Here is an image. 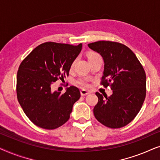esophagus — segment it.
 I'll list each match as a JSON object with an SVG mask.
<instances>
[{
  "instance_id": "34e87169",
  "label": "esophagus",
  "mask_w": 160,
  "mask_h": 160,
  "mask_svg": "<svg viewBox=\"0 0 160 160\" xmlns=\"http://www.w3.org/2000/svg\"><path fill=\"white\" fill-rule=\"evenodd\" d=\"M89 92H90L87 91L86 89H82V90H81V95H82V96H85L88 95V94H89Z\"/></svg>"
}]
</instances>
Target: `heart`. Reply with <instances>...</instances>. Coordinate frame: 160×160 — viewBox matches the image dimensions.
Instances as JSON below:
<instances>
[{
	"mask_svg": "<svg viewBox=\"0 0 160 160\" xmlns=\"http://www.w3.org/2000/svg\"><path fill=\"white\" fill-rule=\"evenodd\" d=\"M94 57H99V55H98V54H95V53H90V54H89L88 58H94ZM73 64L72 65V67H73ZM77 83H78V84H79V85H81V86L84 87L89 86V83L87 82V81L84 80V79H81V80H79V81H78Z\"/></svg>",
	"mask_w": 160,
	"mask_h": 160,
	"instance_id": "obj_1",
	"label": "heart"
}]
</instances>
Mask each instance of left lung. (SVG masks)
<instances>
[{"label": "left lung", "mask_w": 160, "mask_h": 160, "mask_svg": "<svg viewBox=\"0 0 160 160\" xmlns=\"http://www.w3.org/2000/svg\"><path fill=\"white\" fill-rule=\"evenodd\" d=\"M88 47L104 61L101 84L111 85L112 95L104 98L96 92L98 102L93 109L97 120L110 128L126 126L141 110L146 98V77L137 57L125 45L112 41H97ZM104 96V95H103Z\"/></svg>", "instance_id": "left-lung-1"}]
</instances>
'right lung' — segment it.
Masks as SVG:
<instances>
[{
    "label": "right lung",
    "mask_w": 160,
    "mask_h": 160,
    "mask_svg": "<svg viewBox=\"0 0 160 160\" xmlns=\"http://www.w3.org/2000/svg\"><path fill=\"white\" fill-rule=\"evenodd\" d=\"M82 48V43H43L21 62L17 76V99L26 116L36 126L54 130L69 119L73 104L80 98L79 89L71 86L60 94L52 91L51 85L59 78L68 76Z\"/></svg>",
    "instance_id": "right-lung-1"
}]
</instances>
